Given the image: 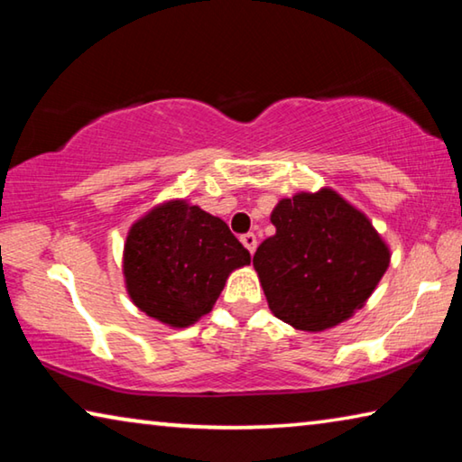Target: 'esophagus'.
<instances>
[{"label":"esophagus","mask_w":462,"mask_h":462,"mask_svg":"<svg viewBox=\"0 0 462 462\" xmlns=\"http://www.w3.org/2000/svg\"><path fill=\"white\" fill-rule=\"evenodd\" d=\"M240 242H242V245H245V246H246V250H248V253H250V254H254V250H256V236H254V234H253V232H248V234H245V236H242V238H240Z\"/></svg>","instance_id":"esophagus-1"}]
</instances>
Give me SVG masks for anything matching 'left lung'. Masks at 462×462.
I'll use <instances>...</instances> for the list:
<instances>
[{"label": "left lung", "mask_w": 462, "mask_h": 462, "mask_svg": "<svg viewBox=\"0 0 462 462\" xmlns=\"http://www.w3.org/2000/svg\"><path fill=\"white\" fill-rule=\"evenodd\" d=\"M277 232L256 248L269 308L297 330L322 332L365 306L389 267V248L338 193H297L271 214Z\"/></svg>", "instance_id": "left-lung-1"}]
</instances>
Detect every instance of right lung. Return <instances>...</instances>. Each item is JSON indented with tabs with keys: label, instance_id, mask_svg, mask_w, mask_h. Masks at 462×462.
<instances>
[{
	"label": "right lung",
	"instance_id": "1",
	"mask_svg": "<svg viewBox=\"0 0 462 462\" xmlns=\"http://www.w3.org/2000/svg\"><path fill=\"white\" fill-rule=\"evenodd\" d=\"M250 253L220 217L173 199L132 226L124 245L130 300L146 316L187 328L212 311L230 273Z\"/></svg>",
	"mask_w": 462,
	"mask_h": 462
}]
</instances>
